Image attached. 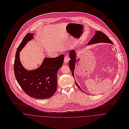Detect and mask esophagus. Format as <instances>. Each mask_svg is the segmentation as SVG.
<instances>
[{"instance_id":"obj_1","label":"esophagus","mask_w":129,"mask_h":129,"mask_svg":"<svg viewBox=\"0 0 129 129\" xmlns=\"http://www.w3.org/2000/svg\"><path fill=\"white\" fill-rule=\"evenodd\" d=\"M69 58L68 56L66 55L65 56V57H64V62L66 63H68V62H69Z\"/></svg>"}]
</instances>
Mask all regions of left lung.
I'll use <instances>...</instances> for the list:
<instances>
[{"mask_svg":"<svg viewBox=\"0 0 129 129\" xmlns=\"http://www.w3.org/2000/svg\"><path fill=\"white\" fill-rule=\"evenodd\" d=\"M107 43L109 44H113V43L109 39V38L104 33H103L101 31H95V34L94 35L93 38L91 39V40L88 42L87 44L88 45L94 44L95 43ZM69 57L70 58V60L69 61V68L70 69V70L72 72V76L74 78V70L75 68V64L76 63V53L75 51L74 50H71L69 52ZM75 79V78H74ZM75 82L76 84V85L78 86L82 91H83L80 87V86L78 85V84L77 83L76 81L75 80Z\"/></svg>","mask_w":129,"mask_h":129,"instance_id":"1","label":"left lung"}]
</instances>
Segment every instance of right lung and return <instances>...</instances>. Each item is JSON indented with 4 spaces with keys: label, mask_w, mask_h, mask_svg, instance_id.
Listing matches in <instances>:
<instances>
[{
    "label": "right lung",
    "mask_w": 129,
    "mask_h": 129,
    "mask_svg": "<svg viewBox=\"0 0 129 129\" xmlns=\"http://www.w3.org/2000/svg\"><path fill=\"white\" fill-rule=\"evenodd\" d=\"M34 34L25 36L17 48L14 70L16 79L23 90L29 96L45 99L52 96L57 87V75L63 63L64 55L55 58H45L41 66L33 71H28L22 66L19 58L21 50L28 41L33 39Z\"/></svg>",
    "instance_id": "obj_1"
}]
</instances>
